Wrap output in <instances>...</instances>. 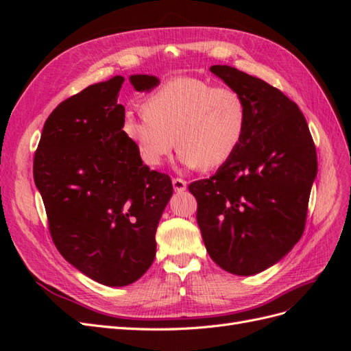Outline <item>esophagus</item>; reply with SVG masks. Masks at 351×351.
<instances>
[{
    "instance_id": "obj_1",
    "label": "esophagus",
    "mask_w": 351,
    "mask_h": 351,
    "mask_svg": "<svg viewBox=\"0 0 351 351\" xmlns=\"http://www.w3.org/2000/svg\"><path fill=\"white\" fill-rule=\"evenodd\" d=\"M173 186H174L176 192H184L186 187H187V183H186V180L176 177V178H173Z\"/></svg>"
}]
</instances>
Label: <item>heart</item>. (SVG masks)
<instances>
[{"instance_id": "heart-1", "label": "heart", "mask_w": 351, "mask_h": 351, "mask_svg": "<svg viewBox=\"0 0 351 351\" xmlns=\"http://www.w3.org/2000/svg\"><path fill=\"white\" fill-rule=\"evenodd\" d=\"M142 111L127 112L121 129L142 162L152 168L162 165L176 143L184 167L219 168L239 151L247 129L241 95L197 77L167 82L146 97Z\"/></svg>"}]
</instances>
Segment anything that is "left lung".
<instances>
[{
	"instance_id": "obj_1",
	"label": "left lung",
	"mask_w": 351,
	"mask_h": 351,
	"mask_svg": "<svg viewBox=\"0 0 351 351\" xmlns=\"http://www.w3.org/2000/svg\"><path fill=\"white\" fill-rule=\"evenodd\" d=\"M210 71L247 105L239 151L215 176L189 184L205 247L218 267L253 275L277 263L300 240L317 173L316 147L297 104L230 66Z\"/></svg>"
}]
</instances>
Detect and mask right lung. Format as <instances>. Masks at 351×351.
I'll list each match as a JSON object with an SVG mask.
<instances>
[{"instance_id": "1", "label": "right lung", "mask_w": 351, "mask_h": 351, "mask_svg": "<svg viewBox=\"0 0 351 351\" xmlns=\"http://www.w3.org/2000/svg\"><path fill=\"white\" fill-rule=\"evenodd\" d=\"M124 77L90 84L49 114L34 158L49 234L61 256L89 278L123 287L149 269L155 232L173 195L168 174L149 169L123 133L117 102ZM136 90L159 80L134 74Z\"/></svg>"}]
</instances>
